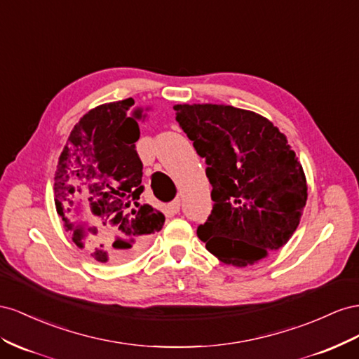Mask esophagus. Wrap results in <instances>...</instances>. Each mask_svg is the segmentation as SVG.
Masks as SVG:
<instances>
[{
  "label": "esophagus",
  "instance_id": "esophagus-1",
  "mask_svg": "<svg viewBox=\"0 0 359 359\" xmlns=\"http://www.w3.org/2000/svg\"><path fill=\"white\" fill-rule=\"evenodd\" d=\"M168 210H170V213H177L179 210H180V200L179 198H176V200H172L170 204H168Z\"/></svg>",
  "mask_w": 359,
  "mask_h": 359
}]
</instances>
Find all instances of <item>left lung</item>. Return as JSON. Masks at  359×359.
I'll return each mask as SVG.
<instances>
[{"label": "left lung", "mask_w": 359, "mask_h": 359, "mask_svg": "<svg viewBox=\"0 0 359 359\" xmlns=\"http://www.w3.org/2000/svg\"><path fill=\"white\" fill-rule=\"evenodd\" d=\"M176 120L206 159L213 208L198 238L225 264L245 268L284 247L306 203V179L287 138L252 111L176 105Z\"/></svg>", "instance_id": "obj_1"}]
</instances>
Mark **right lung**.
<instances>
[{
    "label": "right lung",
    "mask_w": 359,
    "mask_h": 359,
    "mask_svg": "<svg viewBox=\"0 0 359 359\" xmlns=\"http://www.w3.org/2000/svg\"><path fill=\"white\" fill-rule=\"evenodd\" d=\"M134 99L99 105L81 117L54 177L57 212L81 250L100 263L128 260L159 231L163 215L140 196L142 162L135 150L142 108Z\"/></svg>",
    "instance_id": "add662e5"
}]
</instances>
